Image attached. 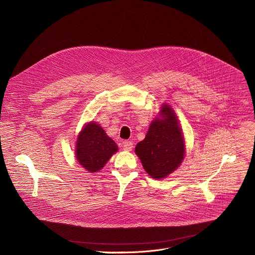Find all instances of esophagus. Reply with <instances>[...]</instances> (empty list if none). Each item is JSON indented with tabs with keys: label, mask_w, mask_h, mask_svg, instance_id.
I'll list each match as a JSON object with an SVG mask.
<instances>
[{
	"label": "esophagus",
	"mask_w": 255,
	"mask_h": 255,
	"mask_svg": "<svg viewBox=\"0 0 255 255\" xmlns=\"http://www.w3.org/2000/svg\"><path fill=\"white\" fill-rule=\"evenodd\" d=\"M133 148V143L131 141H126L123 143V149L125 151H131Z\"/></svg>",
	"instance_id": "34e87169"
}]
</instances>
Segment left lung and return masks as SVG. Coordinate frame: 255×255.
Segmentation results:
<instances>
[{"label": "left lung", "instance_id": "1", "mask_svg": "<svg viewBox=\"0 0 255 255\" xmlns=\"http://www.w3.org/2000/svg\"><path fill=\"white\" fill-rule=\"evenodd\" d=\"M185 139L172 109L163 104L145 138L135 147L143 168L156 179L173 172L185 157Z\"/></svg>", "mask_w": 255, "mask_h": 255}]
</instances>
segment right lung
Listing matches in <instances>:
<instances>
[{
	"label": "right lung",
	"mask_w": 255,
	"mask_h": 255,
	"mask_svg": "<svg viewBox=\"0 0 255 255\" xmlns=\"http://www.w3.org/2000/svg\"><path fill=\"white\" fill-rule=\"evenodd\" d=\"M117 151V144L96 122L85 125L78 136L76 157L80 164L90 172L102 169Z\"/></svg>",
	"instance_id": "1"
}]
</instances>
